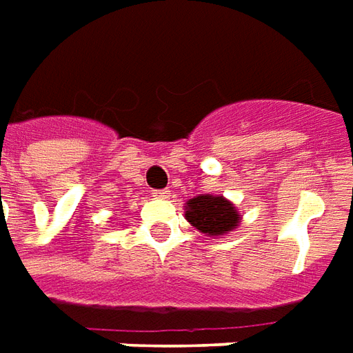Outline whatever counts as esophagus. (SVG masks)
Returning a JSON list of instances; mask_svg holds the SVG:
<instances>
[{"instance_id": "34e87169", "label": "esophagus", "mask_w": 353, "mask_h": 353, "mask_svg": "<svg viewBox=\"0 0 353 353\" xmlns=\"http://www.w3.org/2000/svg\"><path fill=\"white\" fill-rule=\"evenodd\" d=\"M152 196H154V199H160V201H164V199H170L172 193H170L168 189H159V191H152Z\"/></svg>"}]
</instances>
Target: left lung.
I'll use <instances>...</instances> for the list:
<instances>
[{
    "instance_id": "obj_1",
    "label": "left lung",
    "mask_w": 353,
    "mask_h": 353,
    "mask_svg": "<svg viewBox=\"0 0 353 353\" xmlns=\"http://www.w3.org/2000/svg\"><path fill=\"white\" fill-rule=\"evenodd\" d=\"M185 219L202 235L221 236L235 231L243 216L225 196L199 194L185 202Z\"/></svg>"
}]
</instances>
